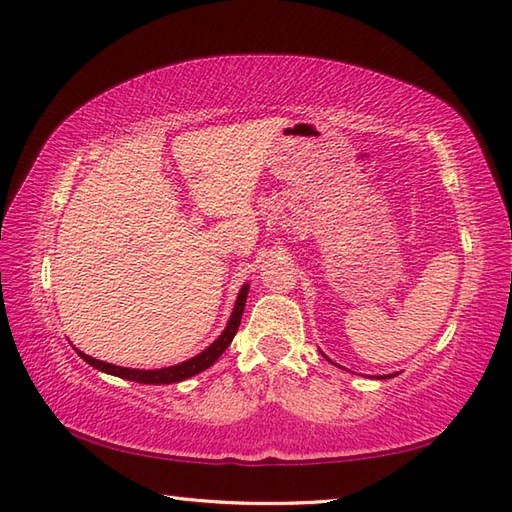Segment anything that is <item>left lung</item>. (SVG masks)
I'll return each instance as SVG.
<instances>
[{
  "mask_svg": "<svg viewBox=\"0 0 512 512\" xmlns=\"http://www.w3.org/2000/svg\"><path fill=\"white\" fill-rule=\"evenodd\" d=\"M321 354H323V352H321ZM325 358H328V356H325ZM334 365H336V363H334ZM394 376H396V374H387V376H376V378H380V380H383V378H394Z\"/></svg>",
  "mask_w": 512,
  "mask_h": 512,
  "instance_id": "obj_1",
  "label": "left lung"
}]
</instances>
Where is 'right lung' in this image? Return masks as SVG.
I'll return each mask as SVG.
<instances>
[{
    "label": "right lung",
    "instance_id": "add662e5",
    "mask_svg": "<svg viewBox=\"0 0 512 512\" xmlns=\"http://www.w3.org/2000/svg\"><path fill=\"white\" fill-rule=\"evenodd\" d=\"M248 290L250 286L244 284L242 290H239L237 295V301H235V308L231 312V319H228L224 332L217 336V339L206 347V350H202L198 356L189 358V361H182L178 365H171V367H160V369H132V367H121V365H112V363H105V361H99V358H92L88 354L79 352V356L83 358L85 363L92 365L99 369V372H105V374H112V376H118V378H125V380H134V383H143V385H171V383H180V380H187L195 374L204 372V369H209L217 358H220L226 347L231 345L233 336L239 328V321H242V314H244V306H246V297H248Z\"/></svg>",
    "mask_w": 512,
    "mask_h": 512
}]
</instances>
